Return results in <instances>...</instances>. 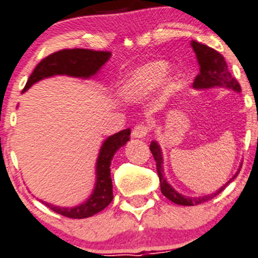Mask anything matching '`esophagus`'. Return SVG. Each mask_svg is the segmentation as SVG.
Here are the masks:
<instances>
[{
    "mask_svg": "<svg viewBox=\"0 0 258 258\" xmlns=\"http://www.w3.org/2000/svg\"><path fill=\"white\" fill-rule=\"evenodd\" d=\"M148 132H150V127H148V124L139 123L135 126L134 131H132V137H135V139H145V137L148 135Z\"/></svg>",
    "mask_w": 258,
    "mask_h": 258,
    "instance_id": "34e87169",
    "label": "esophagus"
}]
</instances>
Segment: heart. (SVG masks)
I'll list each match as a JSON object with an SVG mask.
<instances>
[{"mask_svg":"<svg viewBox=\"0 0 258 258\" xmlns=\"http://www.w3.org/2000/svg\"><path fill=\"white\" fill-rule=\"evenodd\" d=\"M168 72L166 61H151L137 67L123 86V92L128 100H141L157 90L158 86L165 80ZM177 77H173L172 87Z\"/></svg>","mask_w":258,"mask_h":258,"instance_id":"obj_1","label":"heart"}]
</instances>
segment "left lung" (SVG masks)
<instances>
[{
    "label": "left lung",
    "mask_w": 258,
    "mask_h": 258,
    "mask_svg": "<svg viewBox=\"0 0 258 258\" xmlns=\"http://www.w3.org/2000/svg\"><path fill=\"white\" fill-rule=\"evenodd\" d=\"M191 47L194 48L195 53H196L197 61H199L200 66V74L195 79L194 88L195 90H207V88H215V87H223L227 90H232L235 92H241L240 83L236 81L235 77L230 74L227 69V63H226L225 58L221 53H218L216 49L209 47L206 45L196 42V41H191ZM150 150L152 152L153 158L156 161V167H157L158 178H160L161 184V192L163 196L167 197L170 201H172L176 205H182V206H195V205L204 204V202L210 201L213 197L217 196L220 192H222L226 188L231 181H233L237 177L240 168L237 172L233 175L230 181L226 182L221 188H218L215 194L206 195L202 197H187L183 195L178 194L172 186L167 182L163 173V156L162 150H161L160 145L157 141H152L150 145Z\"/></svg>",
    "instance_id": "left-lung-1"
}]
</instances>
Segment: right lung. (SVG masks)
<instances>
[{"instance_id":"add662e5","label":"right lung","mask_w":258,"mask_h":258,"mask_svg":"<svg viewBox=\"0 0 258 258\" xmlns=\"http://www.w3.org/2000/svg\"><path fill=\"white\" fill-rule=\"evenodd\" d=\"M111 52L92 51V49L74 48L62 49L54 52L43 58L33 70L32 75L26 83L23 92L28 90L38 81L56 76L77 77V79H91L95 76L101 67L110 59ZM131 130H122L112 136L107 137L100 148L97 162H96V182L91 196L83 204L75 207H59L41 200L43 205L58 215L70 218H87L96 215L111 204L113 199L112 178H111V161L114 153L130 141Z\"/></svg>"}]
</instances>
